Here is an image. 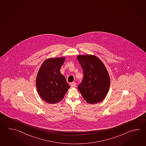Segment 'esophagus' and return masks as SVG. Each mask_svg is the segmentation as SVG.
I'll list each match as a JSON object with an SVG mask.
<instances>
[{
	"mask_svg": "<svg viewBox=\"0 0 146 146\" xmlns=\"http://www.w3.org/2000/svg\"><path fill=\"white\" fill-rule=\"evenodd\" d=\"M76 83L75 82H73L71 84V88H75L76 87Z\"/></svg>",
	"mask_w": 146,
	"mask_h": 146,
	"instance_id": "1",
	"label": "esophagus"
}]
</instances>
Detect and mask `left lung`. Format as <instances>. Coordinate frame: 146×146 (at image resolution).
<instances>
[{"label": "left lung", "mask_w": 146, "mask_h": 146, "mask_svg": "<svg viewBox=\"0 0 146 146\" xmlns=\"http://www.w3.org/2000/svg\"><path fill=\"white\" fill-rule=\"evenodd\" d=\"M77 59L83 68V82L78 89L90 104L102 101L107 95L110 78L106 67L99 58L92 54L78 55Z\"/></svg>", "instance_id": "8db88e82"}]
</instances>
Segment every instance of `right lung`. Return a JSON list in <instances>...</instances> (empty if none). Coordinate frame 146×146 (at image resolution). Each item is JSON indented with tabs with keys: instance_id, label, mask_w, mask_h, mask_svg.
<instances>
[{
	"instance_id": "1",
	"label": "right lung",
	"mask_w": 146,
	"mask_h": 146,
	"mask_svg": "<svg viewBox=\"0 0 146 146\" xmlns=\"http://www.w3.org/2000/svg\"><path fill=\"white\" fill-rule=\"evenodd\" d=\"M66 57L45 60L39 69L36 78L37 90L43 100L54 104L62 100L70 86L60 72Z\"/></svg>"
}]
</instances>
